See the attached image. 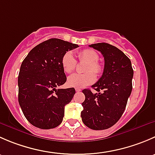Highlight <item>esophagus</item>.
<instances>
[{
    "label": "esophagus",
    "mask_w": 155,
    "mask_h": 155,
    "mask_svg": "<svg viewBox=\"0 0 155 155\" xmlns=\"http://www.w3.org/2000/svg\"><path fill=\"white\" fill-rule=\"evenodd\" d=\"M82 91V89H81V88H76V92H79V91Z\"/></svg>",
    "instance_id": "obj_1"
}]
</instances>
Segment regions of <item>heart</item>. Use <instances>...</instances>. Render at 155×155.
<instances>
[{"label":"heart","instance_id":"heart-1","mask_svg":"<svg viewBox=\"0 0 155 155\" xmlns=\"http://www.w3.org/2000/svg\"><path fill=\"white\" fill-rule=\"evenodd\" d=\"M79 60L81 61L87 62L85 68L84 74H75L69 76L68 79V85L69 87L81 88L93 84L96 80L94 74H101L102 68L98 63L99 55L95 51L92 49H84L78 53ZM61 66L64 71L66 73H71L76 66V60L72 51H67L61 58Z\"/></svg>","mask_w":155,"mask_h":155}]
</instances>
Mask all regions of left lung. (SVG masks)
Segmentation results:
<instances>
[{
	"instance_id": "1",
	"label": "left lung",
	"mask_w": 155,
	"mask_h": 155,
	"mask_svg": "<svg viewBox=\"0 0 155 155\" xmlns=\"http://www.w3.org/2000/svg\"><path fill=\"white\" fill-rule=\"evenodd\" d=\"M89 46L101 51L105 64L102 76L91 86L97 93L82 91L85 100L81 117L87 127L105 130L113 126L124 112L132 91L134 70L127 56L115 46L106 43Z\"/></svg>"
}]
</instances>
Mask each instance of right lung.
<instances>
[{
  "mask_svg": "<svg viewBox=\"0 0 155 155\" xmlns=\"http://www.w3.org/2000/svg\"><path fill=\"white\" fill-rule=\"evenodd\" d=\"M79 47L57 38L49 39L30 51L18 77V103L32 125L51 129L63 121L64 107L73 99L74 87L56 89L67 81L61 66L63 54Z\"/></svg>",
  "mask_w": 155,
  "mask_h": 155,
  "instance_id": "right-lung-1",
  "label": "right lung"
}]
</instances>
